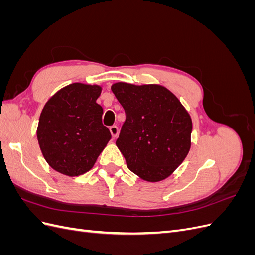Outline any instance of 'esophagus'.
Here are the masks:
<instances>
[{
    "mask_svg": "<svg viewBox=\"0 0 255 255\" xmlns=\"http://www.w3.org/2000/svg\"><path fill=\"white\" fill-rule=\"evenodd\" d=\"M110 130H111V134L113 136V138H116L118 136V133H119V129H118V127L116 126H113L110 128Z\"/></svg>",
    "mask_w": 255,
    "mask_h": 255,
    "instance_id": "34e87169",
    "label": "esophagus"
}]
</instances>
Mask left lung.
<instances>
[{
	"mask_svg": "<svg viewBox=\"0 0 255 255\" xmlns=\"http://www.w3.org/2000/svg\"><path fill=\"white\" fill-rule=\"evenodd\" d=\"M112 90L127 115L116 144L128 169L148 182L167 179L190 150L189 113L173 92L158 84L118 82Z\"/></svg>",
	"mask_w": 255,
	"mask_h": 255,
	"instance_id": "left-lung-1",
	"label": "left lung"
}]
</instances>
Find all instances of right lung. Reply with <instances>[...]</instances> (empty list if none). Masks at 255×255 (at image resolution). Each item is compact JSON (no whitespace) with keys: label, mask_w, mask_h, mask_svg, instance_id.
Returning a JSON list of instances; mask_svg holds the SVG:
<instances>
[{"label":"right lung","mask_w":255,"mask_h":255,"mask_svg":"<svg viewBox=\"0 0 255 255\" xmlns=\"http://www.w3.org/2000/svg\"><path fill=\"white\" fill-rule=\"evenodd\" d=\"M101 91L100 85L72 83L45 103L37 138L44 159L57 172L78 176L89 171L111 140L97 103Z\"/></svg>","instance_id":"obj_1"}]
</instances>
